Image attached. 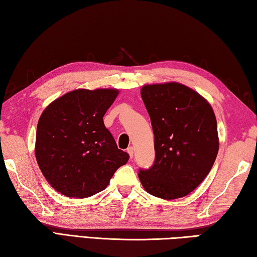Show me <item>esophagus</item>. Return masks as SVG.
Masks as SVG:
<instances>
[{
  "label": "esophagus",
  "mask_w": 257,
  "mask_h": 257,
  "mask_svg": "<svg viewBox=\"0 0 257 257\" xmlns=\"http://www.w3.org/2000/svg\"><path fill=\"white\" fill-rule=\"evenodd\" d=\"M127 154H128V156H130V158H133V155H134V149H133V147H130V148H127Z\"/></svg>",
  "instance_id": "1"
}]
</instances>
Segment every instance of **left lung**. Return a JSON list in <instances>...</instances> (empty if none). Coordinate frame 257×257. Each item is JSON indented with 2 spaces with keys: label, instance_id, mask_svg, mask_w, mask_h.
Wrapping results in <instances>:
<instances>
[{
  "label": "left lung",
  "instance_id": "8db88e82",
  "mask_svg": "<svg viewBox=\"0 0 257 257\" xmlns=\"http://www.w3.org/2000/svg\"><path fill=\"white\" fill-rule=\"evenodd\" d=\"M141 97L155 136L154 166L139 170L149 194L186 196L208 176L219 151L217 119L205 98L178 82L143 85Z\"/></svg>",
  "mask_w": 257,
  "mask_h": 257
}]
</instances>
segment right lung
<instances>
[{
    "label": "right lung",
    "mask_w": 257,
    "mask_h": 257,
    "mask_svg": "<svg viewBox=\"0 0 257 257\" xmlns=\"http://www.w3.org/2000/svg\"><path fill=\"white\" fill-rule=\"evenodd\" d=\"M117 89H76L55 99L39 117L35 155L44 177L67 197L105 190L130 156L119 150L102 117Z\"/></svg>",
    "instance_id": "1"
}]
</instances>
